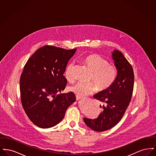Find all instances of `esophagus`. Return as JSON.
Wrapping results in <instances>:
<instances>
[{
	"mask_svg": "<svg viewBox=\"0 0 156 156\" xmlns=\"http://www.w3.org/2000/svg\"><path fill=\"white\" fill-rule=\"evenodd\" d=\"M81 98H82V97H80V96H78V95H76V99L77 101H78V100L81 99Z\"/></svg>",
	"mask_w": 156,
	"mask_h": 156,
	"instance_id": "1",
	"label": "esophagus"
}]
</instances>
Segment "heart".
Segmentation results:
<instances>
[{"mask_svg":"<svg viewBox=\"0 0 156 156\" xmlns=\"http://www.w3.org/2000/svg\"><path fill=\"white\" fill-rule=\"evenodd\" d=\"M83 62L91 71L89 80L93 82H79L70 87L69 90L80 97H85L97 90L109 88L115 81L118 71L115 65L109 63L108 61L98 54H89L85 56ZM74 64L71 62L66 69L65 76L68 81H73Z\"/></svg>","mask_w":156,"mask_h":156,"instance_id":"heart-1","label":"heart"}]
</instances>
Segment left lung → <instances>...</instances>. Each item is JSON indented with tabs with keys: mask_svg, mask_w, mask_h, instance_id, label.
Instances as JSON below:
<instances>
[{
	"mask_svg": "<svg viewBox=\"0 0 156 156\" xmlns=\"http://www.w3.org/2000/svg\"><path fill=\"white\" fill-rule=\"evenodd\" d=\"M112 58L118 70L117 77L111 86L95 94L94 97L101 105L102 112L97 119L83 118L85 123L92 130L104 132L116 126L123 116L133 94V68L123 54L115 50Z\"/></svg>",
	"mask_w": 156,
	"mask_h": 156,
	"instance_id": "obj_1",
	"label": "left lung"
}]
</instances>
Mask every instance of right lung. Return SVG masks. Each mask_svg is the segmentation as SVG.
Wrapping results in <instances>:
<instances>
[{"label": "right lung", "instance_id": "right-lung-1", "mask_svg": "<svg viewBox=\"0 0 156 156\" xmlns=\"http://www.w3.org/2000/svg\"><path fill=\"white\" fill-rule=\"evenodd\" d=\"M76 50L47 45L38 49L24 67L20 80L23 108L39 127L57 125L76 101L72 92L59 94L66 87L67 79L63 74Z\"/></svg>", "mask_w": 156, "mask_h": 156}]
</instances>
